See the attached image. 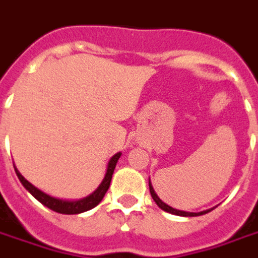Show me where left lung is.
Here are the masks:
<instances>
[{
	"label": "left lung",
	"instance_id": "left-lung-1",
	"mask_svg": "<svg viewBox=\"0 0 258 258\" xmlns=\"http://www.w3.org/2000/svg\"><path fill=\"white\" fill-rule=\"evenodd\" d=\"M149 188H150V194H151V198L154 199V202L157 203V206L161 208V210H164V211L169 212V214H173V215H180V216H199V215H203V214H207V212H210L211 210H207V211H202V212H185V211H180V210H176V208H172L170 206H168L166 203H164L162 200L157 196V194L154 192V189H153V186H151V184L149 182Z\"/></svg>",
	"mask_w": 258,
	"mask_h": 258
}]
</instances>
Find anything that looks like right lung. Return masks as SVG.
Returning a JSON list of instances; mask_svg holds the SVG:
<instances>
[{"label":"right lung","mask_w":258,"mask_h":258,"mask_svg":"<svg viewBox=\"0 0 258 258\" xmlns=\"http://www.w3.org/2000/svg\"><path fill=\"white\" fill-rule=\"evenodd\" d=\"M121 153H117L112 157L109 162H108V168H107V173H105V177H104V180L101 181L100 186H98L97 189L94 190L93 194L89 195L88 198L82 200H77V202H66V200H59L55 199V198H51L48 195H46L42 190H39L37 188L32 185V184H29L27 180H25L24 177L21 176L19 173V170L15 168L16 174L19 177V180L21 181V184L24 185V188L28 190L29 194L32 195L35 199H37L42 204H44L46 207H48L50 210L55 212H59V214H68V215H73V214H81V212H85L88 210H92L97 206L103 198L107 194L108 188H109V184H111L112 180V174H113V170H115L116 162L117 160L120 158Z\"/></svg>","instance_id":"right-lung-1"}]
</instances>
